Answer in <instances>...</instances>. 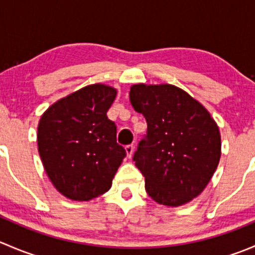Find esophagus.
<instances>
[{"instance_id": "esophagus-1", "label": "esophagus", "mask_w": 255, "mask_h": 255, "mask_svg": "<svg viewBox=\"0 0 255 255\" xmlns=\"http://www.w3.org/2000/svg\"><path fill=\"white\" fill-rule=\"evenodd\" d=\"M133 150H134V145H133V144H128V145H126V151H127L128 158H130V156H132Z\"/></svg>"}]
</instances>
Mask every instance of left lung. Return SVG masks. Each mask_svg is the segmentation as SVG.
<instances>
[{
	"label": "left lung",
	"instance_id": "left-lung-1",
	"mask_svg": "<svg viewBox=\"0 0 255 255\" xmlns=\"http://www.w3.org/2000/svg\"><path fill=\"white\" fill-rule=\"evenodd\" d=\"M133 109L146 121V134L133 155L155 202L181 206L199 196L221 158V135L208 111L174 85H133Z\"/></svg>",
	"mask_w": 255,
	"mask_h": 255
}]
</instances>
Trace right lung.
Listing matches in <instances>:
<instances>
[{"label":"right lung","instance_id":"1","mask_svg":"<svg viewBox=\"0 0 255 255\" xmlns=\"http://www.w3.org/2000/svg\"><path fill=\"white\" fill-rule=\"evenodd\" d=\"M117 91L106 85L82 87L44 112L38 126V151L60 194L89 201L109 191L126 150L109 120Z\"/></svg>","mask_w":255,"mask_h":255}]
</instances>
